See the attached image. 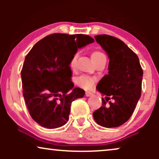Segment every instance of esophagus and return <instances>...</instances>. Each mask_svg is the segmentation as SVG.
Returning <instances> with one entry per match:
<instances>
[{
    "instance_id": "34e87169",
    "label": "esophagus",
    "mask_w": 159,
    "mask_h": 159,
    "mask_svg": "<svg viewBox=\"0 0 159 159\" xmlns=\"http://www.w3.org/2000/svg\"><path fill=\"white\" fill-rule=\"evenodd\" d=\"M93 95V93L91 92H90V91H87V92L85 93V96H87V97H89V96H91Z\"/></svg>"
}]
</instances>
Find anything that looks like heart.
Wrapping results in <instances>:
<instances>
[{"label": "heart", "instance_id": "obj_1", "mask_svg": "<svg viewBox=\"0 0 159 159\" xmlns=\"http://www.w3.org/2000/svg\"><path fill=\"white\" fill-rule=\"evenodd\" d=\"M77 58L78 54H75L73 57H72V61H71V66H74L75 64ZM102 58H105V54H104L102 52H98V51H93V52L91 53V59H92V61H93L94 63H96V62L100 61V60L102 59ZM75 82L76 84H77V85L82 87V88L89 89L93 85L94 79L90 77H87V76L86 75H81L76 78Z\"/></svg>", "mask_w": 159, "mask_h": 159}]
</instances>
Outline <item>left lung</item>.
Masks as SVG:
<instances>
[{
    "label": "left lung",
    "mask_w": 159,
    "mask_h": 159,
    "mask_svg": "<svg viewBox=\"0 0 159 159\" xmlns=\"http://www.w3.org/2000/svg\"><path fill=\"white\" fill-rule=\"evenodd\" d=\"M95 39L107 53L109 64L108 74L96 87L105 96L102 106L93 115L101 126L119 127L131 117L140 97L143 70L138 57L123 41L106 34Z\"/></svg>",
    "instance_id": "1"
}]
</instances>
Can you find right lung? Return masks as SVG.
Instances as JSON below:
<instances>
[{"instance_id": "add662e5", "label": "right lung", "mask_w": 159, "mask_h": 159, "mask_svg": "<svg viewBox=\"0 0 159 159\" xmlns=\"http://www.w3.org/2000/svg\"><path fill=\"white\" fill-rule=\"evenodd\" d=\"M94 42L88 35L54 34L34 45L21 72L23 96L34 121L47 129L67 123L71 104L84 96L74 87L69 64L78 48Z\"/></svg>"}]
</instances>
